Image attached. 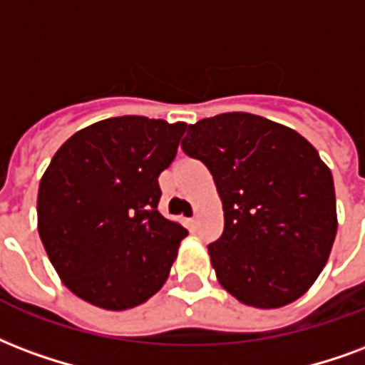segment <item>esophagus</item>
Returning <instances> with one entry per match:
<instances>
[{"label": "esophagus", "instance_id": "esophagus-1", "mask_svg": "<svg viewBox=\"0 0 365 365\" xmlns=\"http://www.w3.org/2000/svg\"><path fill=\"white\" fill-rule=\"evenodd\" d=\"M187 224H190V230H195V228H197V217H191L190 220H187Z\"/></svg>", "mask_w": 365, "mask_h": 365}]
</instances>
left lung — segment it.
<instances>
[{"instance_id": "1", "label": "left lung", "mask_w": 365, "mask_h": 365, "mask_svg": "<svg viewBox=\"0 0 365 365\" xmlns=\"http://www.w3.org/2000/svg\"><path fill=\"white\" fill-rule=\"evenodd\" d=\"M183 153L201 160L222 199L224 232L209 244L218 282L271 309L307 292L336 236L331 170L294 129L245 112L190 125Z\"/></svg>"}]
</instances>
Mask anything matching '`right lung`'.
Segmentation results:
<instances>
[{
	"label": "right lung",
	"instance_id": "right-lung-1",
	"mask_svg": "<svg viewBox=\"0 0 365 365\" xmlns=\"http://www.w3.org/2000/svg\"><path fill=\"white\" fill-rule=\"evenodd\" d=\"M185 123L121 115L69 137L38 187V234L59 279L88 304L121 312L168 279L187 230L158 212V175Z\"/></svg>",
	"mask_w": 365,
	"mask_h": 365
}]
</instances>
